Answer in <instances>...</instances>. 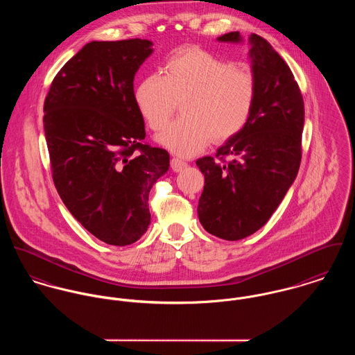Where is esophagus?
Segmentation results:
<instances>
[{"label": "esophagus", "instance_id": "obj_1", "mask_svg": "<svg viewBox=\"0 0 355 355\" xmlns=\"http://www.w3.org/2000/svg\"><path fill=\"white\" fill-rule=\"evenodd\" d=\"M186 166H187V162H183V160H180V159L173 157V159L171 160V168H172L175 172H180V171H183Z\"/></svg>", "mask_w": 355, "mask_h": 355}]
</instances>
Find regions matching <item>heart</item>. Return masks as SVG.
I'll use <instances>...</instances> for the list:
<instances>
[{"mask_svg": "<svg viewBox=\"0 0 355 355\" xmlns=\"http://www.w3.org/2000/svg\"><path fill=\"white\" fill-rule=\"evenodd\" d=\"M135 89L137 108L149 128L164 129L183 101L179 121L169 125L159 141L182 157L202 152L213 139L226 142L248 125L258 85L252 71L196 46L175 51L162 67Z\"/></svg>", "mask_w": 355, "mask_h": 355, "instance_id": "obj_1", "label": "heart"}]
</instances>
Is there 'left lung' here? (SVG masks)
Here are the masks:
<instances>
[{"instance_id": "8db88e82", "label": "left lung", "mask_w": 355, "mask_h": 355, "mask_svg": "<svg viewBox=\"0 0 355 355\" xmlns=\"http://www.w3.org/2000/svg\"><path fill=\"white\" fill-rule=\"evenodd\" d=\"M218 40L240 42L241 36L236 31ZM250 43L258 85L252 116L216 157L196 160L205 175L199 221L229 241L255 233L270 220L293 184L302 155L305 110L291 67L261 36L252 33Z\"/></svg>"}]
</instances>
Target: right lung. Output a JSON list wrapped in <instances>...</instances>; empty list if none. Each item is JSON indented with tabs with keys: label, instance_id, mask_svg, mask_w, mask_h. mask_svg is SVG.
Listing matches in <instances>:
<instances>
[{
	"label": "right lung",
	"instance_id": "obj_1",
	"mask_svg": "<svg viewBox=\"0 0 355 355\" xmlns=\"http://www.w3.org/2000/svg\"><path fill=\"white\" fill-rule=\"evenodd\" d=\"M152 42L85 44L54 77L43 128L55 189L73 217L98 240L129 245L150 224L149 193L169 155L144 144L134 76Z\"/></svg>",
	"mask_w": 355,
	"mask_h": 355
}]
</instances>
